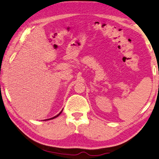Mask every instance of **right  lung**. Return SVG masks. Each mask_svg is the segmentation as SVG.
I'll return each instance as SVG.
<instances>
[{
	"label": "right lung",
	"mask_w": 159,
	"mask_h": 159,
	"mask_svg": "<svg viewBox=\"0 0 159 159\" xmlns=\"http://www.w3.org/2000/svg\"><path fill=\"white\" fill-rule=\"evenodd\" d=\"M62 110H61V112H60L59 113V114H58L57 115H56V116H55V117H52V118H50V119H49V120H52V119H54V118H56V117H58V116H59L60 114H61V112H62Z\"/></svg>",
	"instance_id": "1"
}]
</instances>
